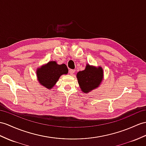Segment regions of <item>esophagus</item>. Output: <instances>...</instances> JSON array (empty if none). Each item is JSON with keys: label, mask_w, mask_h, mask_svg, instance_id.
Masks as SVG:
<instances>
[{"label": "esophagus", "mask_w": 146, "mask_h": 146, "mask_svg": "<svg viewBox=\"0 0 146 146\" xmlns=\"http://www.w3.org/2000/svg\"><path fill=\"white\" fill-rule=\"evenodd\" d=\"M75 72H76V70H74V69H70V70H69V74H70V75H73V74L75 73Z\"/></svg>", "instance_id": "esophagus-1"}]
</instances>
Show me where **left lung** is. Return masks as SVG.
Segmentation results:
<instances>
[{
	"label": "left lung",
	"mask_w": 146,
	"mask_h": 146,
	"mask_svg": "<svg viewBox=\"0 0 146 146\" xmlns=\"http://www.w3.org/2000/svg\"><path fill=\"white\" fill-rule=\"evenodd\" d=\"M78 83L81 90L87 94L99 87L104 78V72L102 67H96L87 64L84 70L77 74Z\"/></svg>",
	"instance_id": "left-lung-1"
}]
</instances>
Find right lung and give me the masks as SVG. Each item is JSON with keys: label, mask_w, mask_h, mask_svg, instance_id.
<instances>
[{"label": "right lung", "mask_w": 146, "mask_h": 146, "mask_svg": "<svg viewBox=\"0 0 146 146\" xmlns=\"http://www.w3.org/2000/svg\"><path fill=\"white\" fill-rule=\"evenodd\" d=\"M68 73V69L65 64L59 65L56 61H50L39 67L36 70L39 82L48 89L54 86L62 74Z\"/></svg>", "instance_id": "obj_1"}]
</instances>
